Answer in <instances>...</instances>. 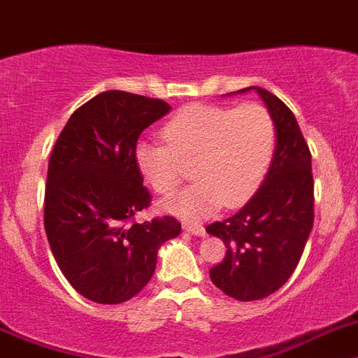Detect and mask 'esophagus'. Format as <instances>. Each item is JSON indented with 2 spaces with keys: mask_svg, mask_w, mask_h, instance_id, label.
<instances>
[{
  "mask_svg": "<svg viewBox=\"0 0 358 358\" xmlns=\"http://www.w3.org/2000/svg\"><path fill=\"white\" fill-rule=\"evenodd\" d=\"M183 230L189 231L192 235H205V228L201 224H196V223H183Z\"/></svg>",
  "mask_w": 358,
  "mask_h": 358,
  "instance_id": "esophagus-1",
  "label": "esophagus"
}]
</instances>
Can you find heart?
<instances>
[{"instance_id":"obj_1","label":"heart","mask_w":358,"mask_h":358,"mask_svg":"<svg viewBox=\"0 0 358 358\" xmlns=\"http://www.w3.org/2000/svg\"><path fill=\"white\" fill-rule=\"evenodd\" d=\"M166 144L141 141L135 164L159 194L171 192L191 164L196 180L162 203L183 219H203L221 205L237 207L253 196L271 166L276 127L259 103L243 107L191 105L176 112L162 128Z\"/></svg>"}]
</instances>
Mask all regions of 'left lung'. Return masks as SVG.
Listing matches in <instances>:
<instances>
[{
  "label": "left lung",
  "mask_w": 358,
  "mask_h": 358,
  "mask_svg": "<svg viewBox=\"0 0 358 358\" xmlns=\"http://www.w3.org/2000/svg\"><path fill=\"white\" fill-rule=\"evenodd\" d=\"M255 89L276 127L275 157L253 198L207 231L227 246L210 269V280L224 294L255 301L278 291L298 266L314 224V178L310 150L291 108L260 87Z\"/></svg>",
  "instance_id": "8db88e82"
}]
</instances>
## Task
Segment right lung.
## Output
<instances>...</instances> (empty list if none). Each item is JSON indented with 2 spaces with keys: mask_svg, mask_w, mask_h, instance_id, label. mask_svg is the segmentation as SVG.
Returning <instances> with one entry per match:
<instances>
[{
  "mask_svg": "<svg viewBox=\"0 0 358 358\" xmlns=\"http://www.w3.org/2000/svg\"><path fill=\"white\" fill-rule=\"evenodd\" d=\"M169 110L162 99L101 92L76 108L51 151L48 243L67 282L96 303L139 294L155 273L159 248L182 230L171 215L134 221L151 203L135 146L144 128Z\"/></svg>",
  "mask_w": 358,
  "mask_h": 358,
  "instance_id": "1",
  "label": "right lung"
}]
</instances>
